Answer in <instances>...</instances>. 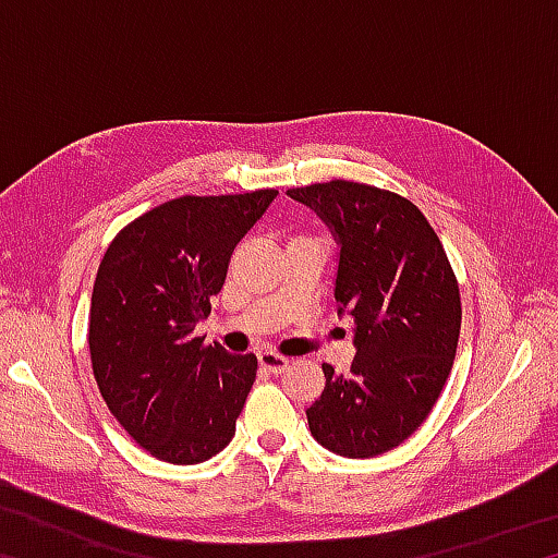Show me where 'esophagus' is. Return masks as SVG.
I'll use <instances>...</instances> for the list:
<instances>
[{"mask_svg": "<svg viewBox=\"0 0 558 558\" xmlns=\"http://www.w3.org/2000/svg\"><path fill=\"white\" fill-rule=\"evenodd\" d=\"M258 362L268 374H282L290 366V359L278 354V352H260Z\"/></svg>", "mask_w": 558, "mask_h": 558, "instance_id": "1", "label": "esophagus"}]
</instances>
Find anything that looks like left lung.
<instances>
[{"label":"left lung","instance_id":"8db88e82","mask_svg":"<svg viewBox=\"0 0 558 558\" xmlns=\"http://www.w3.org/2000/svg\"><path fill=\"white\" fill-rule=\"evenodd\" d=\"M288 194L332 226L335 300L356 327L349 374L323 364L310 430L337 456H381L428 418L448 381L462 323L458 278L438 233L401 194L347 179Z\"/></svg>","mask_w":558,"mask_h":558}]
</instances>
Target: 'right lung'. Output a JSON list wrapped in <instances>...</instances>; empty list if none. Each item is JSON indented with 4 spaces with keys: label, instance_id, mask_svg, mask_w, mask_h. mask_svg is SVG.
I'll use <instances>...</instances> for the list:
<instances>
[{
    "label": "right lung",
    "instance_id": "right-lung-1",
    "mask_svg": "<svg viewBox=\"0 0 558 558\" xmlns=\"http://www.w3.org/2000/svg\"><path fill=\"white\" fill-rule=\"evenodd\" d=\"M276 196H179L130 221L100 260L88 315L93 376L149 456L194 465L233 438L258 359L204 344L194 327L211 313L235 243Z\"/></svg>",
    "mask_w": 558,
    "mask_h": 558
}]
</instances>
